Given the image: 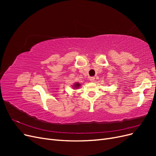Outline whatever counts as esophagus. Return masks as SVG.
I'll list each match as a JSON object with an SVG mask.
<instances>
[{"instance_id":"34e87169","label":"esophagus","mask_w":156,"mask_h":156,"mask_svg":"<svg viewBox=\"0 0 156 156\" xmlns=\"http://www.w3.org/2000/svg\"><path fill=\"white\" fill-rule=\"evenodd\" d=\"M89 80H90V81L91 82H94V80H95V77H90Z\"/></svg>"}]
</instances>
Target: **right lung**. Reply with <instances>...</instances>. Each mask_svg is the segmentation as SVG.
<instances>
[{"mask_svg": "<svg viewBox=\"0 0 156 156\" xmlns=\"http://www.w3.org/2000/svg\"><path fill=\"white\" fill-rule=\"evenodd\" d=\"M81 84H79V83H75L74 84H73V88H74V89H77V88H79V87L81 86Z\"/></svg>", "mask_w": 156, "mask_h": 156, "instance_id": "add662e5", "label": "right lung"}]
</instances>
